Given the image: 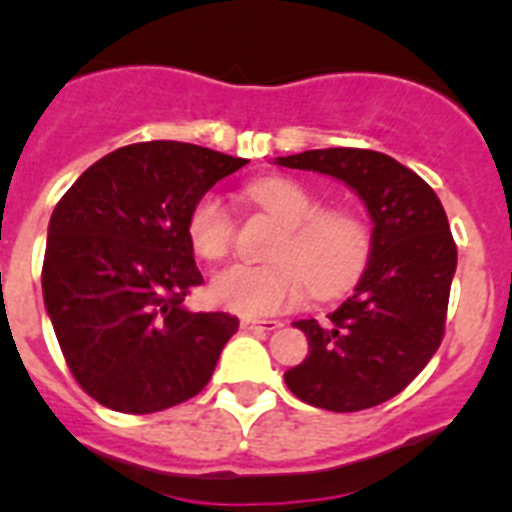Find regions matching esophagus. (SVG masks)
<instances>
[{
	"mask_svg": "<svg viewBox=\"0 0 512 512\" xmlns=\"http://www.w3.org/2000/svg\"><path fill=\"white\" fill-rule=\"evenodd\" d=\"M243 330H264V333H271V330L282 328V320H241Z\"/></svg>",
	"mask_w": 512,
	"mask_h": 512,
	"instance_id": "1",
	"label": "esophagus"
}]
</instances>
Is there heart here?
Listing matches in <instances>:
<instances>
[{
    "label": "heart",
    "mask_w": 512,
    "mask_h": 512,
    "mask_svg": "<svg viewBox=\"0 0 512 512\" xmlns=\"http://www.w3.org/2000/svg\"><path fill=\"white\" fill-rule=\"evenodd\" d=\"M253 205L284 225L271 251L274 264H230L210 282V300L246 318H266L302 300L336 297L364 274L372 233L354 210H323V202L305 184L289 176H266L248 187ZM189 243L202 259H223L233 243V217L217 194L194 202L187 220Z\"/></svg>",
    "instance_id": "obj_1"
}]
</instances>
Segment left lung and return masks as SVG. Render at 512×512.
Masks as SVG:
<instances>
[{
    "label": "left lung",
    "mask_w": 512,
    "mask_h": 512,
    "mask_svg": "<svg viewBox=\"0 0 512 512\" xmlns=\"http://www.w3.org/2000/svg\"><path fill=\"white\" fill-rule=\"evenodd\" d=\"M277 166L333 176L372 217V253L328 320H295L310 354L284 372L292 395L330 413L382 405L423 372L443 338L456 246L441 200L395 158L325 148L274 158Z\"/></svg>",
    "instance_id": "1"
}]
</instances>
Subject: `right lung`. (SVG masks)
Masks as SVG:
<instances>
[{"label":"right lung","instance_id":"obj_1","mask_svg":"<svg viewBox=\"0 0 512 512\" xmlns=\"http://www.w3.org/2000/svg\"><path fill=\"white\" fill-rule=\"evenodd\" d=\"M246 164L192 143H135L89 166L53 210L45 312L71 374L104 408L158 413L210 382L238 318L184 307L202 284L187 220Z\"/></svg>","mask_w":512,"mask_h":512}]
</instances>
